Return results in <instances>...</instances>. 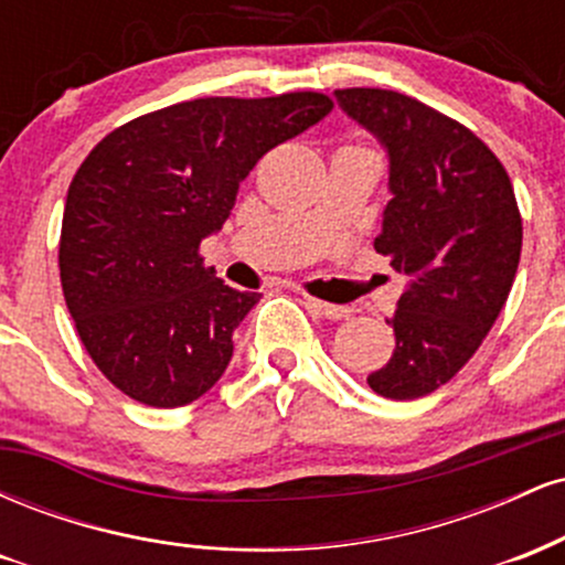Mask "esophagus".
<instances>
[{"label": "esophagus", "mask_w": 565, "mask_h": 565, "mask_svg": "<svg viewBox=\"0 0 565 565\" xmlns=\"http://www.w3.org/2000/svg\"><path fill=\"white\" fill-rule=\"evenodd\" d=\"M305 302H308V308L313 310V313L319 316H327V319H345V316H350V308L348 305H332V302H323V300H316V297L305 295Z\"/></svg>", "instance_id": "34e87169"}]
</instances>
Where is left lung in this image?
Here are the masks:
<instances>
[{
  "label": "left lung",
  "instance_id": "1",
  "mask_svg": "<svg viewBox=\"0 0 565 565\" xmlns=\"http://www.w3.org/2000/svg\"><path fill=\"white\" fill-rule=\"evenodd\" d=\"M337 103L385 146L393 199L374 249L406 276L391 321V361L374 393L412 401L472 359L508 302L523 225L502 161L468 127L380 87L334 89Z\"/></svg>",
  "mask_w": 565,
  "mask_h": 565
}]
</instances>
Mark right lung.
I'll return each instance as SVG.
<instances>
[{
    "label": "right lung",
    "instance_id": "right-lung-1",
    "mask_svg": "<svg viewBox=\"0 0 565 565\" xmlns=\"http://www.w3.org/2000/svg\"><path fill=\"white\" fill-rule=\"evenodd\" d=\"M323 93L199 97L116 127L89 151L63 212V297L89 359L146 406L196 401L223 377L233 329L260 300L206 268L238 183L278 142L332 111Z\"/></svg>",
    "mask_w": 565,
    "mask_h": 565
}]
</instances>
